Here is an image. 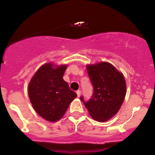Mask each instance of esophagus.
<instances>
[{
	"label": "esophagus",
	"mask_w": 155,
	"mask_h": 155,
	"mask_svg": "<svg viewBox=\"0 0 155 155\" xmlns=\"http://www.w3.org/2000/svg\"><path fill=\"white\" fill-rule=\"evenodd\" d=\"M76 94H77L78 97H80V95H81V91H80V90H77V91H76Z\"/></svg>",
	"instance_id": "1"
}]
</instances>
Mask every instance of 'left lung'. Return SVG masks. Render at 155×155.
<instances>
[{"mask_svg": "<svg viewBox=\"0 0 155 155\" xmlns=\"http://www.w3.org/2000/svg\"><path fill=\"white\" fill-rule=\"evenodd\" d=\"M93 86V94L88 101L80 99L94 120L106 122L118 112L126 95L124 76L111 64L101 62L87 66Z\"/></svg>", "mask_w": 155, "mask_h": 155, "instance_id": "left-lung-1", "label": "left lung"}]
</instances>
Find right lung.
I'll return each instance as SVG.
<instances>
[{"instance_id": "add662e5", "label": "right lung", "mask_w": 155, "mask_h": 155, "mask_svg": "<svg viewBox=\"0 0 155 155\" xmlns=\"http://www.w3.org/2000/svg\"><path fill=\"white\" fill-rule=\"evenodd\" d=\"M67 65L44 64L35 72L28 85V95L36 113L44 120L56 122L62 118L76 97L63 79Z\"/></svg>"}]
</instances>
